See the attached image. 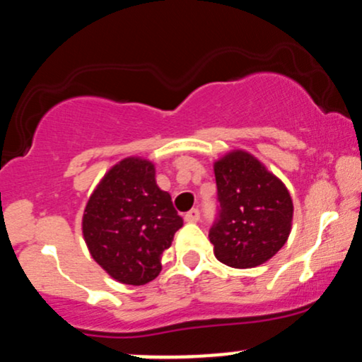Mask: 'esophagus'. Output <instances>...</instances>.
Masks as SVG:
<instances>
[{
    "mask_svg": "<svg viewBox=\"0 0 362 362\" xmlns=\"http://www.w3.org/2000/svg\"><path fill=\"white\" fill-rule=\"evenodd\" d=\"M185 221L186 223H197V221H200V211L198 209H192L189 212H186Z\"/></svg>",
    "mask_w": 362,
    "mask_h": 362,
    "instance_id": "obj_1",
    "label": "esophagus"
}]
</instances>
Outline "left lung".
I'll return each instance as SVG.
<instances>
[{"label": "left lung", "mask_w": 362, "mask_h": 362, "mask_svg": "<svg viewBox=\"0 0 362 362\" xmlns=\"http://www.w3.org/2000/svg\"><path fill=\"white\" fill-rule=\"evenodd\" d=\"M214 173L219 205L209 238L217 260L236 269L269 260L290 235L288 189L247 151L228 153Z\"/></svg>", "instance_id": "8db88e82"}]
</instances>
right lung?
I'll list each match as a JSON object with an SVG mask.
<instances>
[{"instance_id":"1","label":"right lung","mask_w":362,"mask_h":362,"mask_svg":"<svg viewBox=\"0 0 362 362\" xmlns=\"http://www.w3.org/2000/svg\"><path fill=\"white\" fill-rule=\"evenodd\" d=\"M182 217L155 182L153 164L124 158L112 167L89 197L83 235L93 259L114 279L145 285L162 271Z\"/></svg>"}]
</instances>
